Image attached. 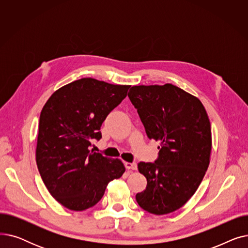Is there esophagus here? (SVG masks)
Listing matches in <instances>:
<instances>
[{"label": "esophagus", "instance_id": "34e87169", "mask_svg": "<svg viewBox=\"0 0 248 248\" xmlns=\"http://www.w3.org/2000/svg\"><path fill=\"white\" fill-rule=\"evenodd\" d=\"M124 166H125V168L127 169V170H137V168H138L137 163H128V162H126V163H124Z\"/></svg>", "mask_w": 248, "mask_h": 248}]
</instances>
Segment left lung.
Returning a JSON list of instances; mask_svg holds the SVG:
<instances>
[{"mask_svg":"<svg viewBox=\"0 0 248 248\" xmlns=\"http://www.w3.org/2000/svg\"><path fill=\"white\" fill-rule=\"evenodd\" d=\"M127 95L148 138L160 141L155 163L138 165L148 183L137 202L155 215L174 212L196 192L209 166V117L196 96L170 83L133 86Z\"/></svg>","mask_w":248,"mask_h":248,"instance_id":"8db88e82","label":"left lung"}]
</instances>
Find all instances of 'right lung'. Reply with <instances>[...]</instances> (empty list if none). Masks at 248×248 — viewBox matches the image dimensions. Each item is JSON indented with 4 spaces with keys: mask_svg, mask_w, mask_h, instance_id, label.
<instances>
[{
    "mask_svg": "<svg viewBox=\"0 0 248 248\" xmlns=\"http://www.w3.org/2000/svg\"><path fill=\"white\" fill-rule=\"evenodd\" d=\"M129 87L81 78L57 89L42 108L37 167L49 193L69 210L94 206L109 182L125 171L121 160L104 157L90 147L101 139L102 123Z\"/></svg>",
    "mask_w": 248,
    "mask_h": 248,
    "instance_id": "right-lung-1",
    "label": "right lung"
}]
</instances>
